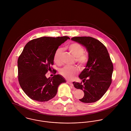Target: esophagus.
<instances>
[{"label": "esophagus", "instance_id": "34e87169", "mask_svg": "<svg viewBox=\"0 0 131 131\" xmlns=\"http://www.w3.org/2000/svg\"><path fill=\"white\" fill-rule=\"evenodd\" d=\"M67 83H68L69 85H70L71 86H73V83H72V82H71V81H67Z\"/></svg>", "mask_w": 131, "mask_h": 131}]
</instances>
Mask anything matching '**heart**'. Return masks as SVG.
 <instances>
[{"label": "heart", "instance_id": "obj_1", "mask_svg": "<svg viewBox=\"0 0 131 131\" xmlns=\"http://www.w3.org/2000/svg\"><path fill=\"white\" fill-rule=\"evenodd\" d=\"M67 49L75 57V61L81 66L85 65L88 60V55L84 53V49L78 43H72L67 46ZM63 52L62 48H58L54 53L53 60L58 65H61L62 61L61 57ZM79 69L75 66H66L60 70V74L65 78L72 79L74 75L78 72Z\"/></svg>", "mask_w": 131, "mask_h": 131}]
</instances>
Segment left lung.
Returning <instances> with one entry per match:
<instances>
[{"instance_id":"1","label":"left lung","mask_w":131,"mask_h":131,"mask_svg":"<svg viewBox=\"0 0 131 131\" xmlns=\"http://www.w3.org/2000/svg\"><path fill=\"white\" fill-rule=\"evenodd\" d=\"M71 39L84 46L89 56L85 68L79 75L82 82H73L76 89L84 93L79 100L83 103L95 102L102 97L111 83L113 66L109 53L104 45L94 38L74 37Z\"/></svg>"}]
</instances>
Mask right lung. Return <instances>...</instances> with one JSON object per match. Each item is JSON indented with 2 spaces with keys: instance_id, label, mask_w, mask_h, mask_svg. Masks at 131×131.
<instances>
[{
  "instance_id": "obj_1",
  "label": "right lung",
  "mask_w": 131,
  "mask_h": 131,
  "mask_svg": "<svg viewBox=\"0 0 131 131\" xmlns=\"http://www.w3.org/2000/svg\"><path fill=\"white\" fill-rule=\"evenodd\" d=\"M67 39L68 36H44L30 40L25 46L18 60V80L30 99L48 101L56 95L59 85L66 82L60 74L48 79L46 74L52 71L56 50Z\"/></svg>"
}]
</instances>
